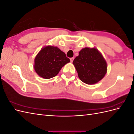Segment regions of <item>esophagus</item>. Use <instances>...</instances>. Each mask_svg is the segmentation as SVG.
<instances>
[{
  "mask_svg": "<svg viewBox=\"0 0 134 134\" xmlns=\"http://www.w3.org/2000/svg\"><path fill=\"white\" fill-rule=\"evenodd\" d=\"M70 62L72 63V62H73V60H74V58H71L70 59Z\"/></svg>",
  "mask_w": 134,
  "mask_h": 134,
  "instance_id": "34e87169",
  "label": "esophagus"
}]
</instances>
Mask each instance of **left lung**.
Masks as SVG:
<instances>
[{"label":"left lung","mask_w":134,"mask_h":134,"mask_svg":"<svg viewBox=\"0 0 134 134\" xmlns=\"http://www.w3.org/2000/svg\"><path fill=\"white\" fill-rule=\"evenodd\" d=\"M79 78L92 85L102 80L107 71V64L102 54L95 47L82 48L72 62Z\"/></svg>","instance_id":"8db88e82"}]
</instances>
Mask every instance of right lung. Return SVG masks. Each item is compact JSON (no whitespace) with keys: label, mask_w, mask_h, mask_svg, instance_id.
Returning <instances> with one entry per match:
<instances>
[{"label":"right lung","mask_w":134,"mask_h":134,"mask_svg":"<svg viewBox=\"0 0 134 134\" xmlns=\"http://www.w3.org/2000/svg\"><path fill=\"white\" fill-rule=\"evenodd\" d=\"M70 62L58 47L48 45L42 48L36 56L34 68L40 77L47 79L57 75L61 69Z\"/></svg>","instance_id":"add662e5"}]
</instances>
